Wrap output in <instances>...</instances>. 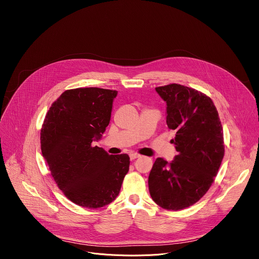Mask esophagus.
<instances>
[{
	"label": "esophagus",
	"instance_id": "obj_1",
	"mask_svg": "<svg viewBox=\"0 0 259 259\" xmlns=\"http://www.w3.org/2000/svg\"><path fill=\"white\" fill-rule=\"evenodd\" d=\"M129 156H130V159H131V160H135V159H137V158L140 157V155H138V154H136V153H132V154H130Z\"/></svg>",
	"mask_w": 259,
	"mask_h": 259
}]
</instances>
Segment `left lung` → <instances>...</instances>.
<instances>
[{
  "mask_svg": "<svg viewBox=\"0 0 259 259\" xmlns=\"http://www.w3.org/2000/svg\"><path fill=\"white\" fill-rule=\"evenodd\" d=\"M167 103L166 123L176 134L177 155L168 164L158 158L149 176L152 199L177 211L197 203L210 189L225 156L224 130L212 99L179 84L157 87Z\"/></svg>",
  "mask_w": 259,
  "mask_h": 259,
  "instance_id": "left-lung-1",
  "label": "left lung"
}]
</instances>
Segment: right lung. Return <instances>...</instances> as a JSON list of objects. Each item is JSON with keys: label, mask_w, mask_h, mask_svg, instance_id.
I'll use <instances>...</instances> for the list:
<instances>
[{"label": "right lung", "mask_w": 259, "mask_h": 259, "mask_svg": "<svg viewBox=\"0 0 259 259\" xmlns=\"http://www.w3.org/2000/svg\"><path fill=\"white\" fill-rule=\"evenodd\" d=\"M118 91L97 87L65 90L50 106L41 129V150L63 195L96 209L119 195L130 158L93 146L105 131Z\"/></svg>", "instance_id": "1"}]
</instances>
